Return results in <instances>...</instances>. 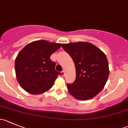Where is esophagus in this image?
Wrapping results in <instances>:
<instances>
[{
  "label": "esophagus",
  "mask_w": 128,
  "mask_h": 128,
  "mask_svg": "<svg viewBox=\"0 0 128 128\" xmlns=\"http://www.w3.org/2000/svg\"><path fill=\"white\" fill-rule=\"evenodd\" d=\"M61 74L62 76H64V75H65V72H64V70H62V71L61 72Z\"/></svg>",
  "instance_id": "1"
}]
</instances>
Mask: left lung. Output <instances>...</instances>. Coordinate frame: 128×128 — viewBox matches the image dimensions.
Segmentation results:
<instances>
[{"label":"left lung","instance_id":"left-lung-1","mask_svg":"<svg viewBox=\"0 0 128 128\" xmlns=\"http://www.w3.org/2000/svg\"><path fill=\"white\" fill-rule=\"evenodd\" d=\"M62 47L72 58L76 66V80L67 85L69 92L80 100L92 98L102 91L108 80L106 56L87 42L62 44Z\"/></svg>","mask_w":128,"mask_h":128}]
</instances>
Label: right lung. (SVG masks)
<instances>
[{
  "instance_id": "obj_1",
  "label": "right lung",
  "mask_w": 128,
  "mask_h": 128,
  "mask_svg": "<svg viewBox=\"0 0 128 128\" xmlns=\"http://www.w3.org/2000/svg\"><path fill=\"white\" fill-rule=\"evenodd\" d=\"M61 46L60 43L46 40L33 41L18 54L15 62L16 78L21 87L34 95L42 94L52 87L60 72L50 56Z\"/></svg>"
}]
</instances>
